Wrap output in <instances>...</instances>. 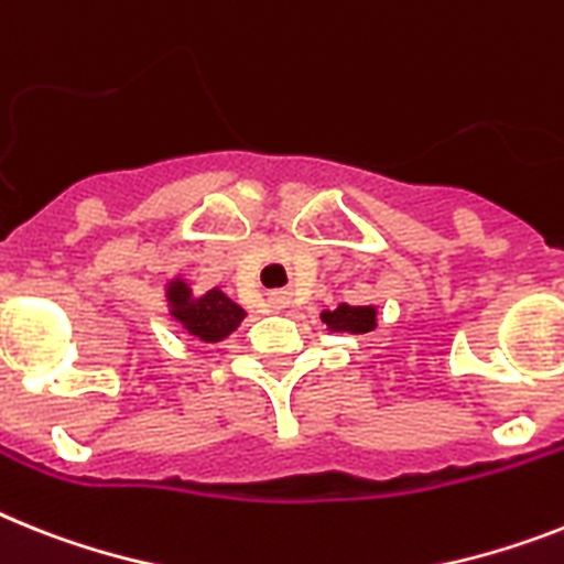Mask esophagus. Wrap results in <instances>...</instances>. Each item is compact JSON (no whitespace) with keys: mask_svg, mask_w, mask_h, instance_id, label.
I'll return each instance as SVG.
<instances>
[{"mask_svg":"<svg viewBox=\"0 0 564 564\" xmlns=\"http://www.w3.org/2000/svg\"><path fill=\"white\" fill-rule=\"evenodd\" d=\"M272 304L278 306V310H281V306H286V295H283V292H274Z\"/></svg>","mask_w":564,"mask_h":564,"instance_id":"esophagus-1","label":"esophagus"}]
</instances>
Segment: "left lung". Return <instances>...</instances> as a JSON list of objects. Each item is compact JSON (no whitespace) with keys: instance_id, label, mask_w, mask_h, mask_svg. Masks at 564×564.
<instances>
[{"instance_id":"obj_1","label":"left lung","mask_w":564,"mask_h":564,"mask_svg":"<svg viewBox=\"0 0 564 564\" xmlns=\"http://www.w3.org/2000/svg\"><path fill=\"white\" fill-rule=\"evenodd\" d=\"M321 318L335 333H370L372 326H376V310L372 306L340 304L338 310L324 312Z\"/></svg>"}]
</instances>
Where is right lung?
<instances>
[{"instance_id": "1", "label": "right lung", "mask_w": 564, "mask_h": 564, "mask_svg": "<svg viewBox=\"0 0 564 564\" xmlns=\"http://www.w3.org/2000/svg\"><path fill=\"white\" fill-rule=\"evenodd\" d=\"M172 315L186 326L188 335L200 340H224L238 329L246 312L220 290H209L206 295L194 297L188 283L172 281L169 286Z\"/></svg>"}]
</instances>
